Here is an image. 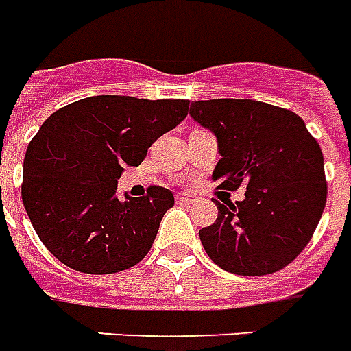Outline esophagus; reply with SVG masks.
Masks as SVG:
<instances>
[{
    "label": "esophagus",
    "instance_id": "34e87169",
    "mask_svg": "<svg viewBox=\"0 0 351 351\" xmlns=\"http://www.w3.org/2000/svg\"><path fill=\"white\" fill-rule=\"evenodd\" d=\"M193 201H197V195H193V193H178L176 195V203H182V205H190Z\"/></svg>",
    "mask_w": 351,
    "mask_h": 351
}]
</instances>
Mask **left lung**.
<instances>
[{"label":"left lung","instance_id":"obj_1","mask_svg":"<svg viewBox=\"0 0 351 351\" xmlns=\"http://www.w3.org/2000/svg\"><path fill=\"white\" fill-rule=\"evenodd\" d=\"M190 116L217 134L218 217L199 230L210 261L237 276L285 268L310 243L327 201L323 154L302 117L258 100H197ZM247 185L243 202L228 191Z\"/></svg>","mask_w":351,"mask_h":351}]
</instances>
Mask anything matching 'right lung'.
Returning a JSON list of instances; mask_svg holds the SVG:
<instances>
[{
  "label": "right lung",
  "instance_id": "obj_1",
  "mask_svg": "<svg viewBox=\"0 0 351 351\" xmlns=\"http://www.w3.org/2000/svg\"><path fill=\"white\" fill-rule=\"evenodd\" d=\"M190 100L100 95L56 110L24 158L22 203L38 237L68 268L116 274L148 254L163 215L175 205L167 188L117 199V178L141 165L161 134L188 116Z\"/></svg>",
  "mask_w": 351,
  "mask_h": 351
}]
</instances>
